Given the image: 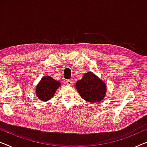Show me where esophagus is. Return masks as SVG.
Here are the masks:
<instances>
[{
	"instance_id": "1",
	"label": "esophagus",
	"mask_w": 147,
	"mask_h": 147,
	"mask_svg": "<svg viewBox=\"0 0 147 147\" xmlns=\"http://www.w3.org/2000/svg\"><path fill=\"white\" fill-rule=\"evenodd\" d=\"M66 84L68 85V86H72V85H73V82H72L71 80H67Z\"/></svg>"
}]
</instances>
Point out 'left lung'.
Masks as SVG:
<instances>
[{
  "label": "left lung",
  "mask_w": 147,
  "mask_h": 147,
  "mask_svg": "<svg viewBox=\"0 0 147 147\" xmlns=\"http://www.w3.org/2000/svg\"><path fill=\"white\" fill-rule=\"evenodd\" d=\"M76 88L81 97L90 103L99 102L106 96V85L94 74L86 73L76 83Z\"/></svg>",
  "instance_id": "1"
}]
</instances>
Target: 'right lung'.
<instances>
[{
  "instance_id": "right-lung-1",
  "label": "right lung",
  "mask_w": 147,
  "mask_h": 147,
  "mask_svg": "<svg viewBox=\"0 0 147 147\" xmlns=\"http://www.w3.org/2000/svg\"><path fill=\"white\" fill-rule=\"evenodd\" d=\"M60 86L61 83L51 76H43L36 86L37 97L43 102L48 101L53 97L54 94Z\"/></svg>"
}]
</instances>
